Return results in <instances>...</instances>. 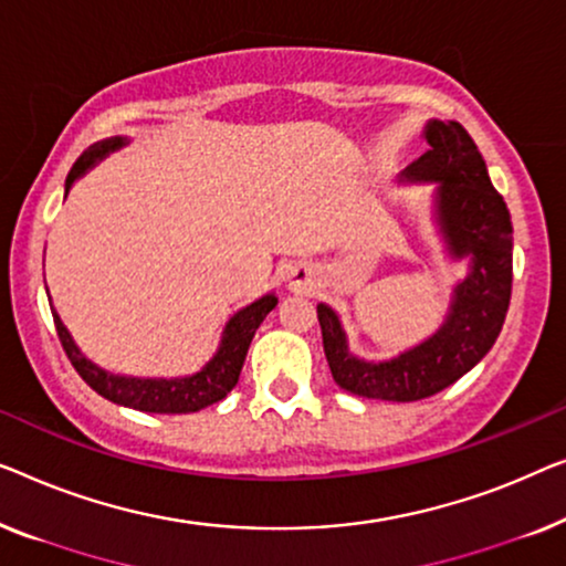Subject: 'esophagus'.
<instances>
[{"mask_svg":"<svg viewBox=\"0 0 566 566\" xmlns=\"http://www.w3.org/2000/svg\"><path fill=\"white\" fill-rule=\"evenodd\" d=\"M290 286H294V290H313L315 269L310 264H294L290 269Z\"/></svg>","mask_w":566,"mask_h":566,"instance_id":"obj_1","label":"esophagus"}]
</instances>
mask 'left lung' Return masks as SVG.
Wrapping results in <instances>:
<instances>
[{"mask_svg": "<svg viewBox=\"0 0 566 566\" xmlns=\"http://www.w3.org/2000/svg\"><path fill=\"white\" fill-rule=\"evenodd\" d=\"M431 148L408 177L439 181V214L453 256H472V274L457 286L451 315L431 340L392 361L371 364L348 354L346 336L331 307L317 305L323 352L346 392L369 400H426L464 377L484 359L503 331L513 292V226L503 195L492 187L488 166L459 123L428 125Z\"/></svg>", "mask_w": 566, "mask_h": 566, "instance_id": "left-lung-1", "label": "left lung"}]
</instances>
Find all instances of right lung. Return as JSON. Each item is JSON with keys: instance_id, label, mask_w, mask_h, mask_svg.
I'll list each match as a JSON object with an SVG mask.
<instances>
[{"instance_id": "add662e5", "label": "right lung", "mask_w": 566, "mask_h": 566, "mask_svg": "<svg viewBox=\"0 0 566 566\" xmlns=\"http://www.w3.org/2000/svg\"><path fill=\"white\" fill-rule=\"evenodd\" d=\"M123 138H109L102 140L90 150H84L82 156L76 158V164L71 166L66 177V192L78 174L90 169V166L102 158L109 150L120 148ZM276 307L274 294H266L253 302V305L243 307L241 313L230 317L226 336H222L220 352L214 354V359L205 366L202 371L192 374V377L181 379H138V377H117V374L102 371L99 366L86 361L74 340H71L69 331L63 328L61 317L53 313L55 333H59V340L66 352L69 361L74 364L86 385H90L94 392L107 397L109 402L125 405V408L143 410V412H166V416H179V412H197L207 408V405L220 402L230 389L235 387L238 377H241L245 354H249V346L253 340V333L261 325V321L272 313Z\"/></svg>"}]
</instances>
